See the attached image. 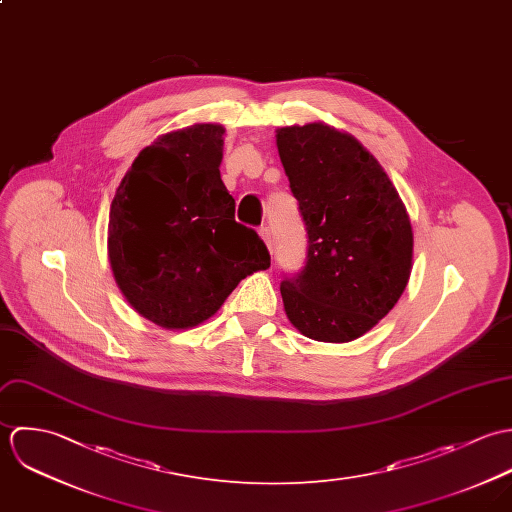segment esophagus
Listing matches in <instances>:
<instances>
[{"label": "esophagus", "mask_w": 512, "mask_h": 512, "mask_svg": "<svg viewBox=\"0 0 512 512\" xmlns=\"http://www.w3.org/2000/svg\"><path fill=\"white\" fill-rule=\"evenodd\" d=\"M259 233H261V237H263V241L267 243V247H269V251L273 253V237H271V229L269 227H261L259 229Z\"/></svg>", "instance_id": "esophagus-1"}]
</instances>
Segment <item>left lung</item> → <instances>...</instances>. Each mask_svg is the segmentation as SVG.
Masks as SVG:
<instances>
[{
    "label": "left lung",
    "instance_id": "1",
    "mask_svg": "<svg viewBox=\"0 0 512 512\" xmlns=\"http://www.w3.org/2000/svg\"><path fill=\"white\" fill-rule=\"evenodd\" d=\"M277 148L307 231V259L283 275L289 320L312 340L350 342L402 297L413 233L376 158L326 124L289 126Z\"/></svg>",
    "mask_w": 512,
    "mask_h": 512
}]
</instances>
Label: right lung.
<instances>
[{"mask_svg": "<svg viewBox=\"0 0 512 512\" xmlns=\"http://www.w3.org/2000/svg\"><path fill=\"white\" fill-rule=\"evenodd\" d=\"M223 128L194 124L146 146L110 205L114 279L148 320L190 328L207 320L247 275L269 269L259 233L235 221L219 176Z\"/></svg>", "mask_w": 512, "mask_h": 512, "instance_id": "right-lung-1", "label": "right lung"}]
</instances>
